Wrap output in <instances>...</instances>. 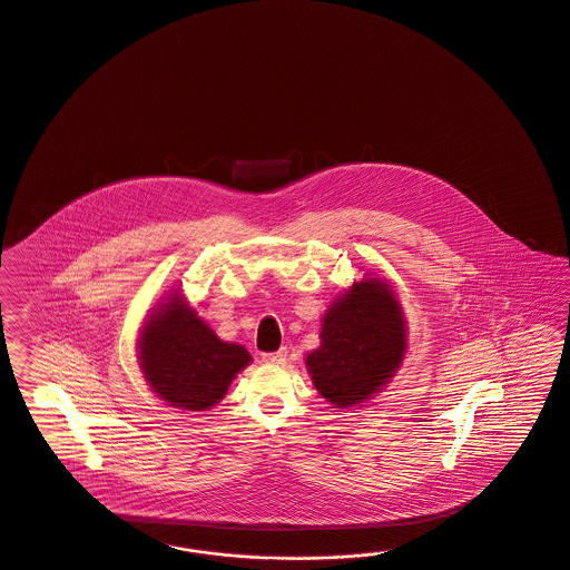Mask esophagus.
<instances>
[{
    "label": "esophagus",
    "instance_id": "obj_1",
    "mask_svg": "<svg viewBox=\"0 0 570 570\" xmlns=\"http://www.w3.org/2000/svg\"><path fill=\"white\" fill-rule=\"evenodd\" d=\"M286 347H282V350H277V352H272V354H263V362H267V364H284L286 362Z\"/></svg>",
    "mask_w": 570,
    "mask_h": 570
}]
</instances>
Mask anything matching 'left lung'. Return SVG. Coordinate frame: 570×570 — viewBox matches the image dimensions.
Returning a JSON list of instances; mask_svg holds the SVG:
<instances>
[{
	"label": "left lung",
	"instance_id": "1",
	"mask_svg": "<svg viewBox=\"0 0 570 570\" xmlns=\"http://www.w3.org/2000/svg\"><path fill=\"white\" fill-rule=\"evenodd\" d=\"M406 354V320L392 286L366 277L338 296L322 317L320 347L307 355L315 390L336 409L371 400Z\"/></svg>",
	"mask_w": 570,
	"mask_h": 570
}]
</instances>
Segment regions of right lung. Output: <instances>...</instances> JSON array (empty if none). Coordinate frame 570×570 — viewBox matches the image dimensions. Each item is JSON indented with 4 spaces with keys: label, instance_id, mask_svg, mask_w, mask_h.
<instances>
[{
    "label": "right lung",
    "instance_id": "add662e5",
    "mask_svg": "<svg viewBox=\"0 0 570 570\" xmlns=\"http://www.w3.org/2000/svg\"><path fill=\"white\" fill-rule=\"evenodd\" d=\"M250 354L216 336L180 293L149 314L138 336V362L149 387L183 411H208L218 404Z\"/></svg>",
    "mask_w": 570,
    "mask_h": 570
}]
</instances>
